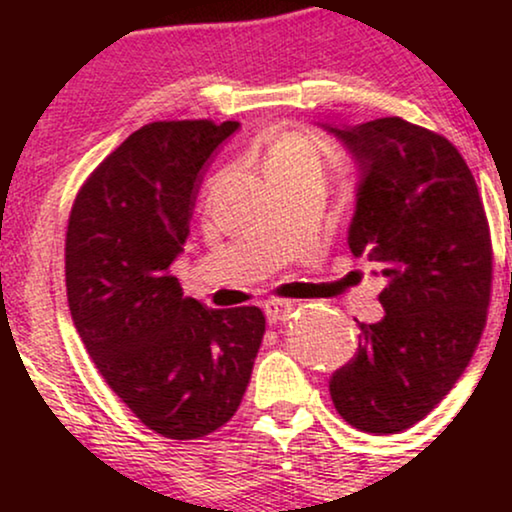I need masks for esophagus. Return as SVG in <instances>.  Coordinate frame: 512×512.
Returning a JSON list of instances; mask_svg holds the SVG:
<instances>
[{
  "label": "esophagus",
  "instance_id": "obj_1",
  "mask_svg": "<svg viewBox=\"0 0 512 512\" xmlns=\"http://www.w3.org/2000/svg\"><path fill=\"white\" fill-rule=\"evenodd\" d=\"M293 310H296V305H293L291 301H267L264 303V313H267L269 325H279V322L289 320Z\"/></svg>",
  "mask_w": 512,
  "mask_h": 512
}]
</instances>
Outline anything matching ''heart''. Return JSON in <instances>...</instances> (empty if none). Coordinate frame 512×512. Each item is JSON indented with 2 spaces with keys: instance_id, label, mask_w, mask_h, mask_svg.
I'll return each instance as SVG.
<instances>
[{
  "instance_id": "heart-1",
  "label": "heart",
  "mask_w": 512,
  "mask_h": 512,
  "mask_svg": "<svg viewBox=\"0 0 512 512\" xmlns=\"http://www.w3.org/2000/svg\"><path fill=\"white\" fill-rule=\"evenodd\" d=\"M293 166H322L320 146L310 134L284 132L269 144L267 156H264V168L276 170Z\"/></svg>"
}]
</instances>
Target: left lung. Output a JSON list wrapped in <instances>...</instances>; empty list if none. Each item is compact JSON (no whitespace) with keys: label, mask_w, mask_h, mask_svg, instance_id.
Instances as JSON below:
<instances>
[{"label":"left lung","mask_w":512,"mask_h":512,"mask_svg":"<svg viewBox=\"0 0 512 512\" xmlns=\"http://www.w3.org/2000/svg\"><path fill=\"white\" fill-rule=\"evenodd\" d=\"M356 158L349 248L387 279L385 317L361 327L356 356L330 380L358 431L399 433L452 390L486 327L493 250L472 170L448 139L402 117L327 127Z\"/></svg>","instance_id":"left-lung-1"}]
</instances>
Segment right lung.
<instances>
[{"instance_id":"add662e5","label":"right lung","mask_w":512,"mask_h":512,"mask_svg":"<svg viewBox=\"0 0 512 512\" xmlns=\"http://www.w3.org/2000/svg\"><path fill=\"white\" fill-rule=\"evenodd\" d=\"M236 129L233 120L149 122L88 175L69 214L76 332L110 390L163 438L195 440L228 424L264 337L260 308H204L170 274L199 170Z\"/></svg>"}]
</instances>
